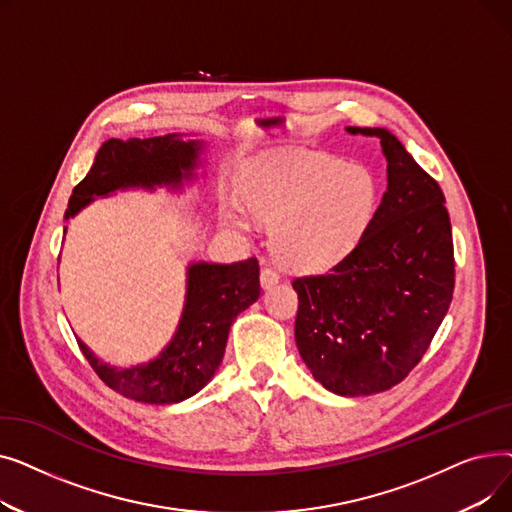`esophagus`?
Here are the masks:
<instances>
[{"label":"esophagus","mask_w":512,"mask_h":512,"mask_svg":"<svg viewBox=\"0 0 512 512\" xmlns=\"http://www.w3.org/2000/svg\"><path fill=\"white\" fill-rule=\"evenodd\" d=\"M261 286L263 288H270V286H274V284H278L280 282V274L274 270L272 265H265L263 270H261Z\"/></svg>","instance_id":"obj_1"}]
</instances>
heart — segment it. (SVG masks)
Here are the masks:
<instances>
[{
	"label": "heart",
	"mask_w": 512,
	"mask_h": 512,
	"mask_svg": "<svg viewBox=\"0 0 512 512\" xmlns=\"http://www.w3.org/2000/svg\"><path fill=\"white\" fill-rule=\"evenodd\" d=\"M240 193L255 220L274 226V251L294 267L315 270L342 259L363 236L378 199L375 176L359 164L309 151L263 153L240 176ZM226 220L249 230L232 205Z\"/></svg>",
	"instance_id": "obj_1"
}]
</instances>
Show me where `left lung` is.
Returning a JSON list of instances; mask_svg holds the SVG:
<instances>
[{
	"mask_svg": "<svg viewBox=\"0 0 512 512\" xmlns=\"http://www.w3.org/2000/svg\"><path fill=\"white\" fill-rule=\"evenodd\" d=\"M388 191L363 236L324 274L292 280L294 338L313 378L340 396L400 384L432 344L454 290V247L440 184L384 128Z\"/></svg>",
	"mask_w": 512,
	"mask_h": 512,
	"instance_id": "left-lung-1",
	"label": "left lung"
}]
</instances>
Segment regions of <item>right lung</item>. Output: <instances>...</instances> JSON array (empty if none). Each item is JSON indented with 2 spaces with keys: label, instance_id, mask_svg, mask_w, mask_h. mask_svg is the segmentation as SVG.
Here are the masks:
<instances>
[{
  "label": "right lung",
  "instance_id": "add662e5",
  "mask_svg": "<svg viewBox=\"0 0 512 512\" xmlns=\"http://www.w3.org/2000/svg\"><path fill=\"white\" fill-rule=\"evenodd\" d=\"M199 151V141H180L176 134L105 141L89 174L74 186L66 218L116 188L180 186L193 176ZM259 292L255 257L238 263H195L188 267L186 303L176 336L155 361L116 369L103 365L80 340L78 346L99 380L114 392L147 405H172L197 394L213 378L224 359L234 317L255 303Z\"/></svg>",
  "mask_w": 512,
  "mask_h": 512
}]
</instances>
